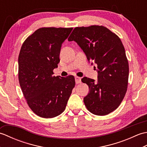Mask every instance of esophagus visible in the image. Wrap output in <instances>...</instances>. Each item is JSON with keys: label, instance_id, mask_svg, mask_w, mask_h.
<instances>
[{"label": "esophagus", "instance_id": "obj_1", "mask_svg": "<svg viewBox=\"0 0 147 147\" xmlns=\"http://www.w3.org/2000/svg\"><path fill=\"white\" fill-rule=\"evenodd\" d=\"M75 82H76V84L81 83H82V78H81L80 77L76 76L75 77Z\"/></svg>", "mask_w": 147, "mask_h": 147}]
</instances>
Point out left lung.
<instances>
[{
    "instance_id": "left-lung-1",
    "label": "left lung",
    "mask_w": 147,
    "mask_h": 147,
    "mask_svg": "<svg viewBox=\"0 0 147 147\" xmlns=\"http://www.w3.org/2000/svg\"><path fill=\"white\" fill-rule=\"evenodd\" d=\"M68 41L76 42L89 62L97 65L96 82L82 79L90 90L83 98L87 109L95 115L109 114L123 101L128 83V61L120 38L107 28L93 25L75 28Z\"/></svg>"
}]
</instances>
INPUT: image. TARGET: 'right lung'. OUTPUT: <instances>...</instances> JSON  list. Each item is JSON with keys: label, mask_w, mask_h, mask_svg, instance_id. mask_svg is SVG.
<instances>
[{"label": "right lung", "mask_w": 147, "mask_h": 147, "mask_svg": "<svg viewBox=\"0 0 147 147\" xmlns=\"http://www.w3.org/2000/svg\"><path fill=\"white\" fill-rule=\"evenodd\" d=\"M73 28H42L28 37L18 57V78L22 92L34 113L52 118L64 112L73 88V76H53L60 62L62 44Z\"/></svg>", "instance_id": "add662e5"}]
</instances>
